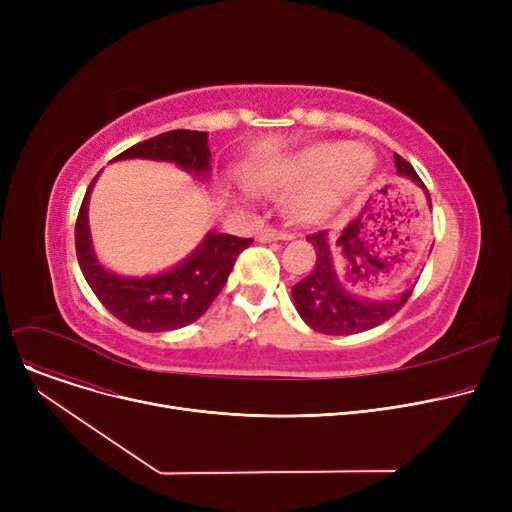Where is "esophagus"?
<instances>
[{
    "label": "esophagus",
    "mask_w": 512,
    "mask_h": 512,
    "mask_svg": "<svg viewBox=\"0 0 512 512\" xmlns=\"http://www.w3.org/2000/svg\"><path fill=\"white\" fill-rule=\"evenodd\" d=\"M257 238L261 242H276V240H290V238H294V234H290L286 230H278V228H263L257 234Z\"/></svg>",
    "instance_id": "1"
}]
</instances>
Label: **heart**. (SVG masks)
<instances>
[{
  "mask_svg": "<svg viewBox=\"0 0 512 512\" xmlns=\"http://www.w3.org/2000/svg\"><path fill=\"white\" fill-rule=\"evenodd\" d=\"M375 155L363 145L346 141L315 145L288 164L253 178L257 186H278L301 191L292 199V211L303 222H319L332 215L348 197L369 180Z\"/></svg>",
  "mask_w": 512,
  "mask_h": 512,
  "instance_id": "heart-1",
  "label": "heart"
}]
</instances>
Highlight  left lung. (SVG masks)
<instances>
[{"label":"left lung","instance_id":"8db88e82","mask_svg":"<svg viewBox=\"0 0 512 512\" xmlns=\"http://www.w3.org/2000/svg\"><path fill=\"white\" fill-rule=\"evenodd\" d=\"M394 164L400 176L411 178L423 188L429 205H432L427 188L423 186L421 178L417 176L415 168L409 164V161L402 159L398 153H394ZM307 238L311 240L317 255L315 270L307 278H303L301 282L292 286V301L305 324L315 332L330 334V336L359 334L384 324L386 319H390L396 311L402 309V305L409 301L413 288L402 292L394 301H369V299L357 297V294L346 290L338 280L336 265H334V251L330 247L328 232L321 230Z\"/></svg>","mask_w":512,"mask_h":512}]
</instances>
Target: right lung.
I'll list each match as a JSON object with an SVG mask.
<instances>
[{
  "mask_svg": "<svg viewBox=\"0 0 512 512\" xmlns=\"http://www.w3.org/2000/svg\"><path fill=\"white\" fill-rule=\"evenodd\" d=\"M209 157L207 132L180 128L132 145L114 161H172L186 172L207 178L211 168ZM95 180L97 176L87 188L74 228L78 265L95 297L114 317L141 332H168L193 324L222 292L238 255L251 245L253 238L207 232L191 255L164 274L145 278L118 276L105 270L93 251L87 205Z\"/></svg>",
  "mask_w": 512,
  "mask_h": 512,
  "instance_id": "obj_1",
  "label": "right lung"
}]
</instances>
